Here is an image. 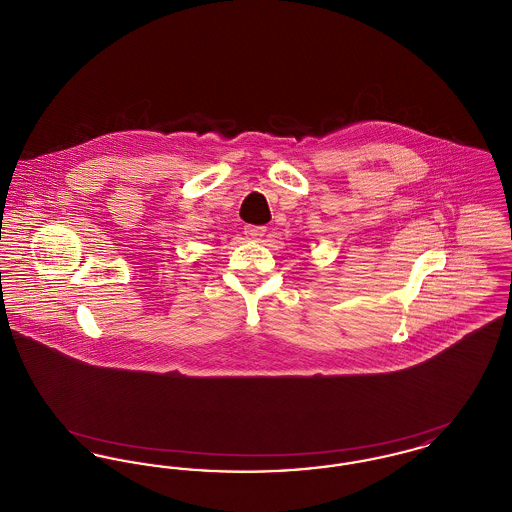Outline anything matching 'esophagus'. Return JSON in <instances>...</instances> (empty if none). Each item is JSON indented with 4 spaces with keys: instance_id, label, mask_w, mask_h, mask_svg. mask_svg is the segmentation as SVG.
<instances>
[{
    "instance_id": "1",
    "label": "esophagus",
    "mask_w": 512,
    "mask_h": 512,
    "mask_svg": "<svg viewBox=\"0 0 512 512\" xmlns=\"http://www.w3.org/2000/svg\"><path fill=\"white\" fill-rule=\"evenodd\" d=\"M245 236L247 238H251V240H263V236L267 234V228L265 226H251V224H247L244 228Z\"/></svg>"
}]
</instances>
